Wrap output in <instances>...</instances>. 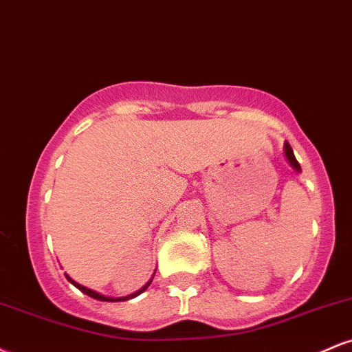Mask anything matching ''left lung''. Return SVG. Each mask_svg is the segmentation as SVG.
Returning a JSON list of instances; mask_svg holds the SVG:
<instances>
[{
	"mask_svg": "<svg viewBox=\"0 0 352 352\" xmlns=\"http://www.w3.org/2000/svg\"><path fill=\"white\" fill-rule=\"evenodd\" d=\"M285 157H286V160H288V162H289V165H292V167L294 168V170H296V172H301L300 164H298L296 157H294V153H293L292 145H289L288 142H285Z\"/></svg>",
	"mask_w": 352,
	"mask_h": 352,
	"instance_id": "8db88e82",
	"label": "left lung"
}]
</instances>
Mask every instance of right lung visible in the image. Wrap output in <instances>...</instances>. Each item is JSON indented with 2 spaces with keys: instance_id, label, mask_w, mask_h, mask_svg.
I'll return each instance as SVG.
<instances>
[{
  "instance_id": "obj_1",
  "label": "right lung",
  "mask_w": 352,
  "mask_h": 352,
  "mask_svg": "<svg viewBox=\"0 0 352 352\" xmlns=\"http://www.w3.org/2000/svg\"><path fill=\"white\" fill-rule=\"evenodd\" d=\"M155 274V273H153ZM66 278H67V281L69 283H72V285L76 286V288L78 289H80V292H82L84 294H87V296H91V298H94V300H99V301H109V302H116V301H127V300H132V298H135V296H139L140 293H144L145 289L148 288V286H151V283H152V280H148L147 283H145V285L142 286V288L139 289V292H135V293H132V294H129V296H122V298H112V296H104V294H100V293H98V292H94V289H89V288H86V286H82V285H79L78 281H74L72 280V278L69 276V274L66 273ZM153 278V276H152Z\"/></svg>"
}]
</instances>
